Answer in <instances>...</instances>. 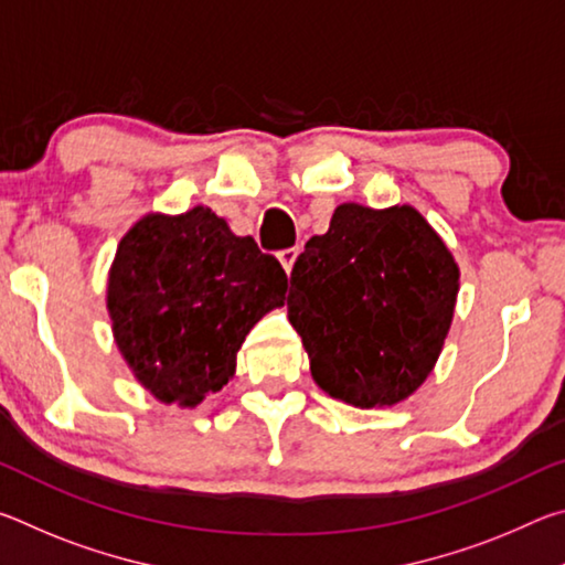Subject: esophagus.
Here are the masks:
<instances>
[{
  "mask_svg": "<svg viewBox=\"0 0 565 565\" xmlns=\"http://www.w3.org/2000/svg\"><path fill=\"white\" fill-rule=\"evenodd\" d=\"M296 256H299V246H291V248H284V252H279V262H281L286 274H291L294 264H296Z\"/></svg>",
  "mask_w": 565,
  "mask_h": 565,
  "instance_id": "34e87169",
  "label": "esophagus"
}]
</instances>
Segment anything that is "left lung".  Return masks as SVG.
<instances>
[{"label": "left lung", "mask_w": 565, "mask_h": 565, "mask_svg": "<svg viewBox=\"0 0 565 565\" xmlns=\"http://www.w3.org/2000/svg\"><path fill=\"white\" fill-rule=\"evenodd\" d=\"M456 296L454 256L414 206L341 204L296 259L286 303L319 388L374 408L431 374Z\"/></svg>", "instance_id": "8db88e82"}]
</instances>
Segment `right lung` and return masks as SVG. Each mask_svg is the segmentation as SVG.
<instances>
[{"label":"right lung","mask_w":565,"mask_h":565,"mask_svg":"<svg viewBox=\"0 0 565 565\" xmlns=\"http://www.w3.org/2000/svg\"><path fill=\"white\" fill-rule=\"evenodd\" d=\"M286 274L212 209L147 214L117 246L107 309L131 374L161 404L194 408L228 384L236 351L284 303Z\"/></svg>","instance_id":"right-lung-1"}]
</instances>
